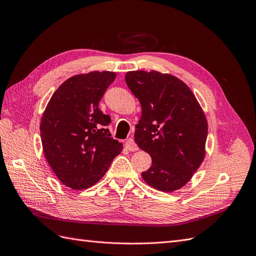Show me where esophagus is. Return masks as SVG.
I'll list each match as a JSON object with an SVG mask.
<instances>
[{
    "label": "esophagus",
    "instance_id": "obj_1",
    "mask_svg": "<svg viewBox=\"0 0 256 256\" xmlns=\"http://www.w3.org/2000/svg\"><path fill=\"white\" fill-rule=\"evenodd\" d=\"M126 147L130 150V152H136L138 150V145L136 144L135 140L132 138H128L126 142Z\"/></svg>",
    "mask_w": 256,
    "mask_h": 256
}]
</instances>
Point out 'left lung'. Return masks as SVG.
I'll use <instances>...</instances> for the list:
<instances>
[{"instance_id": "obj_1", "label": "left lung", "mask_w": 256, "mask_h": 256, "mask_svg": "<svg viewBox=\"0 0 256 256\" xmlns=\"http://www.w3.org/2000/svg\"><path fill=\"white\" fill-rule=\"evenodd\" d=\"M126 82L142 106L135 141L152 156L146 184L173 192L189 182L206 156L208 121L191 89L176 76L136 70Z\"/></svg>"}]
</instances>
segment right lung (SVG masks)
Here are the masks:
<instances>
[{
	"label": "right lung",
	"mask_w": 256,
	"mask_h": 256,
	"mask_svg": "<svg viewBox=\"0 0 256 256\" xmlns=\"http://www.w3.org/2000/svg\"><path fill=\"white\" fill-rule=\"evenodd\" d=\"M116 78L111 72L76 74L52 94L40 122L44 154L58 180L74 190L98 182L122 150L111 137L98 102Z\"/></svg>",
	"instance_id": "1"
}]
</instances>
